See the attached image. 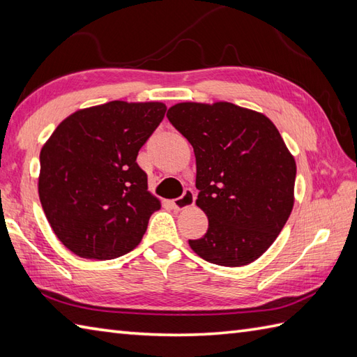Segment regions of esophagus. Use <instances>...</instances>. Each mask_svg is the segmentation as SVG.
Masks as SVG:
<instances>
[{"mask_svg":"<svg viewBox=\"0 0 357 357\" xmlns=\"http://www.w3.org/2000/svg\"><path fill=\"white\" fill-rule=\"evenodd\" d=\"M196 201V195L192 190V188H187V190L183 193L181 198H176L172 201V206L176 208V210H184L187 207H192Z\"/></svg>","mask_w":357,"mask_h":357,"instance_id":"obj_1","label":"esophagus"}]
</instances>
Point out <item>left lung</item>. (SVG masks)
<instances>
[{"mask_svg": "<svg viewBox=\"0 0 357 357\" xmlns=\"http://www.w3.org/2000/svg\"><path fill=\"white\" fill-rule=\"evenodd\" d=\"M196 156L198 206L208 230L190 239L207 262L241 267L265 253L293 210L296 162L271 121L231 102H181L167 112Z\"/></svg>", "mask_w": 357, "mask_h": 357, "instance_id": "obj_1", "label": "left lung"}]
</instances>
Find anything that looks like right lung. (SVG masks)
I'll return each instance as SVG.
<instances>
[{"label": "right lung", "mask_w": 357, "mask_h": 357, "mask_svg": "<svg viewBox=\"0 0 357 357\" xmlns=\"http://www.w3.org/2000/svg\"><path fill=\"white\" fill-rule=\"evenodd\" d=\"M162 102L112 101L66 118L40 153L38 192L63 244L86 259H115L139 244L161 204L147 190L139 149L164 119Z\"/></svg>", "instance_id": "1"}]
</instances>
